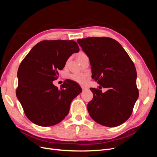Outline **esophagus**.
Listing matches in <instances>:
<instances>
[{
    "label": "esophagus",
    "instance_id": "obj_1",
    "mask_svg": "<svg viewBox=\"0 0 157 157\" xmlns=\"http://www.w3.org/2000/svg\"><path fill=\"white\" fill-rule=\"evenodd\" d=\"M81 88H82V89L83 91H85V90H88V88H87L86 86H81Z\"/></svg>",
    "mask_w": 157,
    "mask_h": 157
}]
</instances>
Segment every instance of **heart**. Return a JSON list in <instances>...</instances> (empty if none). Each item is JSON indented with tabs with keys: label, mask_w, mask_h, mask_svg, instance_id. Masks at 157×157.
<instances>
[{
	"label": "heart",
	"mask_w": 157,
	"mask_h": 157,
	"mask_svg": "<svg viewBox=\"0 0 157 157\" xmlns=\"http://www.w3.org/2000/svg\"><path fill=\"white\" fill-rule=\"evenodd\" d=\"M85 56V54L82 52L80 53L78 57H81ZM71 79L73 80L75 82H77L80 84H84L86 82L88 76L86 75H78V74H73L70 76Z\"/></svg>",
	"instance_id": "obj_1"
}]
</instances>
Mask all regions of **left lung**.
Segmentation results:
<instances>
[{"label":"left lung","instance_id":"obj_1","mask_svg":"<svg viewBox=\"0 0 157 157\" xmlns=\"http://www.w3.org/2000/svg\"><path fill=\"white\" fill-rule=\"evenodd\" d=\"M78 44L88 57L92 78L105 92L90 88L93 99L87 105L90 116L107 127L122 124L130 118L139 92L137 73L133 61L121 44L109 37L78 39Z\"/></svg>","mask_w":157,"mask_h":157}]
</instances>
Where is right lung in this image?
<instances>
[{
	"label": "right lung",
	"mask_w": 157,
	"mask_h": 157,
	"mask_svg": "<svg viewBox=\"0 0 157 157\" xmlns=\"http://www.w3.org/2000/svg\"><path fill=\"white\" fill-rule=\"evenodd\" d=\"M79 52L74 40H43L23 59L17 71L16 96L27 117L40 126H51L63 120L73 99L82 92L79 85L66 80L61 88L53 81L66 61Z\"/></svg>",
	"instance_id": "1"
}]
</instances>
